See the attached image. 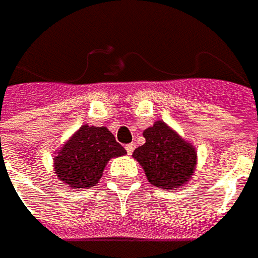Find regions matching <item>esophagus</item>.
<instances>
[{"label": "esophagus", "instance_id": "34e87169", "mask_svg": "<svg viewBox=\"0 0 258 258\" xmlns=\"http://www.w3.org/2000/svg\"><path fill=\"white\" fill-rule=\"evenodd\" d=\"M125 149H126V151H127V154H129V155H132L133 150L136 149V144H135V143H129V144H126V146H125Z\"/></svg>", "mask_w": 258, "mask_h": 258}]
</instances>
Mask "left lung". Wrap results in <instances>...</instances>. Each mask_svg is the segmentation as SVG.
Here are the masks:
<instances>
[{
  "label": "left lung",
  "mask_w": 258,
  "mask_h": 258,
  "mask_svg": "<svg viewBox=\"0 0 258 258\" xmlns=\"http://www.w3.org/2000/svg\"><path fill=\"white\" fill-rule=\"evenodd\" d=\"M146 143L133 151V158L146 172L151 184L176 189L189 180L196 167V150L162 120L143 132Z\"/></svg>",
  "instance_id": "1"
}]
</instances>
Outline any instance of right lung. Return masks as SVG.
Listing matches in <instances>:
<instances>
[{
  "label": "right lung",
  "mask_w": 258,
  "mask_h": 258,
  "mask_svg": "<svg viewBox=\"0 0 258 258\" xmlns=\"http://www.w3.org/2000/svg\"><path fill=\"white\" fill-rule=\"evenodd\" d=\"M126 154L107 127L83 125L54 160L55 173L71 187H91L98 183L109 158Z\"/></svg>",
  "instance_id": "1"
}]
</instances>
